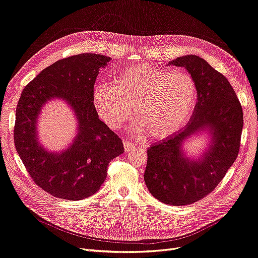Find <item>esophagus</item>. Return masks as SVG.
<instances>
[{
  "label": "esophagus",
  "instance_id": "1",
  "mask_svg": "<svg viewBox=\"0 0 258 258\" xmlns=\"http://www.w3.org/2000/svg\"><path fill=\"white\" fill-rule=\"evenodd\" d=\"M123 147H124V151L125 152H130L135 149V145H133L131 141L128 140H123Z\"/></svg>",
  "mask_w": 258,
  "mask_h": 258
}]
</instances>
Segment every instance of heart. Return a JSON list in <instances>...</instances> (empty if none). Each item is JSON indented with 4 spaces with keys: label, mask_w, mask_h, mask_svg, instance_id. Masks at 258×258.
Returning <instances> with one entry per match:
<instances>
[{
    "label": "heart",
    "mask_w": 258,
    "mask_h": 258,
    "mask_svg": "<svg viewBox=\"0 0 258 258\" xmlns=\"http://www.w3.org/2000/svg\"><path fill=\"white\" fill-rule=\"evenodd\" d=\"M198 97V85L189 73L151 64L127 67L117 75L114 86L99 83L93 89L94 107L111 130L120 128L134 107V130L158 140L185 125Z\"/></svg>",
    "instance_id": "obj_1"
}]
</instances>
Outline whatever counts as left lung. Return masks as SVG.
Segmentation results:
<instances>
[{"instance_id": "left-lung-1", "label": "left lung", "mask_w": 258, "mask_h": 258, "mask_svg": "<svg viewBox=\"0 0 258 258\" xmlns=\"http://www.w3.org/2000/svg\"><path fill=\"white\" fill-rule=\"evenodd\" d=\"M168 64L183 67L195 79L199 97L194 114L182 130L148 149L145 182L158 201L192 204L211 194L237 158L243 126L242 107L225 76L202 57L179 56ZM204 134L207 147L190 157L184 145Z\"/></svg>"}]
</instances>
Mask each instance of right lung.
Masks as SVG:
<instances>
[{
	"mask_svg": "<svg viewBox=\"0 0 258 258\" xmlns=\"http://www.w3.org/2000/svg\"><path fill=\"white\" fill-rule=\"evenodd\" d=\"M111 57L83 53L54 62L23 89L16 109L15 146L34 182L51 196L70 201L88 198L105 182L109 161L124 152L122 140L99 119L93 87ZM61 99L78 122L77 134L61 151L39 141L37 123L45 104Z\"/></svg>",
	"mask_w": 258,
	"mask_h": 258,
	"instance_id": "right-lung-1",
	"label": "right lung"
}]
</instances>
